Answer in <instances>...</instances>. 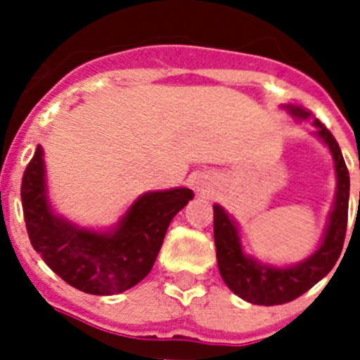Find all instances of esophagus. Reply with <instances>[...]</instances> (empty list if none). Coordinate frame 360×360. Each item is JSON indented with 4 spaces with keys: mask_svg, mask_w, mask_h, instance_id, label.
<instances>
[{
    "mask_svg": "<svg viewBox=\"0 0 360 360\" xmlns=\"http://www.w3.org/2000/svg\"><path fill=\"white\" fill-rule=\"evenodd\" d=\"M212 184H214L212 176H209V174H200L198 180L195 182V186L200 193H207V191L212 187Z\"/></svg>",
    "mask_w": 360,
    "mask_h": 360,
    "instance_id": "obj_1",
    "label": "esophagus"
}]
</instances>
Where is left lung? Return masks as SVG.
<instances>
[{
  "instance_id": "8db88e82",
  "label": "left lung",
  "mask_w": 360,
  "mask_h": 360,
  "mask_svg": "<svg viewBox=\"0 0 360 360\" xmlns=\"http://www.w3.org/2000/svg\"><path fill=\"white\" fill-rule=\"evenodd\" d=\"M292 115L307 119L310 113L297 106H288ZM317 135L328 144L337 171V196L335 205L330 214L328 229L319 249L299 265L290 269L259 265L241 252L238 229L227 212L214 205V245L219 274L236 295L252 304H283L294 301L299 295L310 290L317 281L328 274L341 256L345 245L346 227H348V200H349V174L342 153L335 136L328 131L321 120H314Z\"/></svg>"
}]
</instances>
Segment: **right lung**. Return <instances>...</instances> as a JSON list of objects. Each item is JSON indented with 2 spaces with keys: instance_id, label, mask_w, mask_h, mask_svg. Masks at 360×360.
I'll return each instance as SVG.
<instances>
[{
  "instance_id": "1",
  "label": "right lung",
  "mask_w": 360,
  "mask_h": 360,
  "mask_svg": "<svg viewBox=\"0 0 360 360\" xmlns=\"http://www.w3.org/2000/svg\"><path fill=\"white\" fill-rule=\"evenodd\" d=\"M193 200V191H158L141 196L115 232H91L52 214L44 195L43 149L37 146L21 182V203L32 247L68 285L94 295L135 287L151 272L171 219Z\"/></svg>"
}]
</instances>
